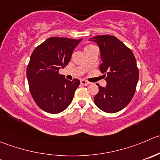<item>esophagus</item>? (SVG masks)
<instances>
[{
    "instance_id": "obj_1",
    "label": "esophagus",
    "mask_w": 160,
    "mask_h": 160,
    "mask_svg": "<svg viewBox=\"0 0 160 160\" xmlns=\"http://www.w3.org/2000/svg\"><path fill=\"white\" fill-rule=\"evenodd\" d=\"M89 83H90V82L87 81V80H80V84L83 85V86H87V85H88Z\"/></svg>"
}]
</instances>
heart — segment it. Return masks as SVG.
Returning a JSON list of instances; mask_svg holds the SVG:
<instances>
[{
    "label": "heart",
    "mask_w": 160,
    "mask_h": 160,
    "mask_svg": "<svg viewBox=\"0 0 160 160\" xmlns=\"http://www.w3.org/2000/svg\"><path fill=\"white\" fill-rule=\"evenodd\" d=\"M91 47H94V45H90V46H88V47H87L86 48H91Z\"/></svg>",
    "instance_id": "1"
}]
</instances>
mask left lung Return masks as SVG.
I'll use <instances>...</instances> for the list:
<instances>
[{
    "label": "left lung",
    "mask_w": 160,
    "mask_h": 160,
    "mask_svg": "<svg viewBox=\"0 0 160 160\" xmlns=\"http://www.w3.org/2000/svg\"><path fill=\"white\" fill-rule=\"evenodd\" d=\"M90 41L100 48L101 72L106 75L105 88L98 86L94 103L102 111L115 113L127 106L136 91L139 71L136 58L129 48L112 35L93 37Z\"/></svg>",
    "instance_id": "left-lung-1"
}]
</instances>
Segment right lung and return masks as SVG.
<instances>
[{
    "label": "right lung",
    "mask_w": 160,
    "mask_h": 160,
    "mask_svg": "<svg viewBox=\"0 0 160 160\" xmlns=\"http://www.w3.org/2000/svg\"><path fill=\"white\" fill-rule=\"evenodd\" d=\"M82 39L50 37L37 46L30 56L26 76L30 94L36 104L47 112L57 114L72 102L80 85L59 73L71 59L74 49Z\"/></svg>",
    "instance_id": "right-lung-1"
}]
</instances>
